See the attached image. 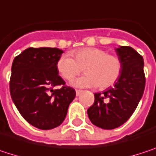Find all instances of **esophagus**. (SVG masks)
I'll use <instances>...</instances> for the list:
<instances>
[{"label":"esophagus","instance_id":"34e87169","mask_svg":"<svg viewBox=\"0 0 156 156\" xmlns=\"http://www.w3.org/2000/svg\"><path fill=\"white\" fill-rule=\"evenodd\" d=\"M81 93H82V90H78V89L76 90V95H77V96H79Z\"/></svg>","mask_w":156,"mask_h":156}]
</instances>
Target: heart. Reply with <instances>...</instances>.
Instances as JSON below:
<instances>
[{"label": "heart", "mask_w": 156, "mask_h": 156, "mask_svg": "<svg viewBox=\"0 0 156 156\" xmlns=\"http://www.w3.org/2000/svg\"><path fill=\"white\" fill-rule=\"evenodd\" d=\"M70 57L64 54L58 58L56 68L59 75L66 80H72L83 70L84 76L75 80L78 87L106 89L113 86L121 76L122 62L115 55L108 54L99 48H82L75 50Z\"/></svg>", "instance_id": "obj_1"}]
</instances>
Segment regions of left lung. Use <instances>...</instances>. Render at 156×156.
Instances as JSON below:
<instances>
[{
    "mask_svg": "<svg viewBox=\"0 0 156 156\" xmlns=\"http://www.w3.org/2000/svg\"><path fill=\"white\" fill-rule=\"evenodd\" d=\"M115 51L122 62L121 76L113 87L96 93L94 104L87 109L92 124L103 129L116 128L130 118L145 86L143 57L128 46H121Z\"/></svg>",
    "mask_w": 156,
    "mask_h": 156,
    "instance_id": "8db88e82",
    "label": "left lung"
}]
</instances>
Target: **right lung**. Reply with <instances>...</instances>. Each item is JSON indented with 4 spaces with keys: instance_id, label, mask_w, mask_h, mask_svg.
I'll return each mask as SVG.
<instances>
[{
    "instance_id": "right-lung-1",
    "label": "right lung",
    "mask_w": 156,
    "mask_h": 156,
    "mask_svg": "<svg viewBox=\"0 0 156 156\" xmlns=\"http://www.w3.org/2000/svg\"><path fill=\"white\" fill-rule=\"evenodd\" d=\"M63 51L57 48H29L15 57L10 92L22 117L31 126L48 130L64 121L76 91L58 76L56 63ZM60 85V89L55 86Z\"/></svg>"
}]
</instances>
